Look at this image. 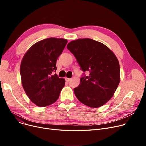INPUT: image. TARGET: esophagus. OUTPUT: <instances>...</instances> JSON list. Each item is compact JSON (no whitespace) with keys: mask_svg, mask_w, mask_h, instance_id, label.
<instances>
[{"mask_svg":"<svg viewBox=\"0 0 146 146\" xmlns=\"http://www.w3.org/2000/svg\"><path fill=\"white\" fill-rule=\"evenodd\" d=\"M65 80H66V82H68L69 81H70L71 79H69V78H65Z\"/></svg>","mask_w":146,"mask_h":146,"instance_id":"obj_1","label":"esophagus"}]
</instances>
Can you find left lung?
I'll return each mask as SVG.
<instances>
[{
    "mask_svg": "<svg viewBox=\"0 0 146 146\" xmlns=\"http://www.w3.org/2000/svg\"><path fill=\"white\" fill-rule=\"evenodd\" d=\"M67 48L76 57L82 70L89 76L80 78L74 92L78 100L91 108H99L113 96L120 82L119 61L104 44L83 38L69 42Z\"/></svg>",
    "mask_w": 146,
    "mask_h": 146,
    "instance_id": "8db88e82",
    "label": "left lung"
}]
</instances>
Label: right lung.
Wrapping results in <instances>:
<instances>
[{"instance_id": "obj_1", "label": "right lung", "mask_w": 146, "mask_h": 146, "mask_svg": "<svg viewBox=\"0 0 146 146\" xmlns=\"http://www.w3.org/2000/svg\"><path fill=\"white\" fill-rule=\"evenodd\" d=\"M67 43L63 38L44 39L31 46L22 60L20 73L23 88L38 106L54 103L65 85L64 79L51 73L57 70V58Z\"/></svg>"}]
</instances>
